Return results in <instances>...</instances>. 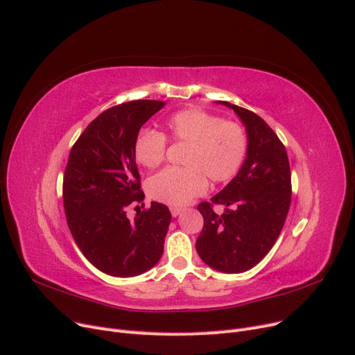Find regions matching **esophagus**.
Here are the masks:
<instances>
[{"instance_id":"esophagus-1","label":"esophagus","mask_w":355,"mask_h":355,"mask_svg":"<svg viewBox=\"0 0 355 355\" xmlns=\"http://www.w3.org/2000/svg\"><path fill=\"white\" fill-rule=\"evenodd\" d=\"M171 214L174 216V218H177V216L181 214V209L180 207H171Z\"/></svg>"}]
</instances>
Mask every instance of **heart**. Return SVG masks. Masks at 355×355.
Returning <instances> with one entry per match:
<instances>
[{
  "instance_id": "heart-1",
  "label": "heart",
  "mask_w": 355,
  "mask_h": 355,
  "mask_svg": "<svg viewBox=\"0 0 355 355\" xmlns=\"http://www.w3.org/2000/svg\"><path fill=\"white\" fill-rule=\"evenodd\" d=\"M166 136L175 144L186 145L184 168H165L152 175L146 189L158 202L182 206L207 189L211 182H225L241 168L246 146V133L235 121L222 120L200 109L181 110L165 123ZM166 150L165 136L157 130L144 129L137 133L133 153L137 164L146 168L158 166Z\"/></svg>"
}]
</instances>
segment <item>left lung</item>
<instances>
[{
    "label": "left lung",
    "instance_id": "obj_1",
    "mask_svg": "<svg viewBox=\"0 0 355 355\" xmlns=\"http://www.w3.org/2000/svg\"><path fill=\"white\" fill-rule=\"evenodd\" d=\"M218 103L242 120L248 146L236 177L210 202L198 205L205 225L196 250L209 267L235 274L255 267L279 238L291 202V174L284 145L263 119ZM213 205H223L224 213L216 214Z\"/></svg>",
    "mask_w": 355,
    "mask_h": 355
}]
</instances>
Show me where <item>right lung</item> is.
<instances>
[{"mask_svg":"<svg viewBox=\"0 0 355 355\" xmlns=\"http://www.w3.org/2000/svg\"><path fill=\"white\" fill-rule=\"evenodd\" d=\"M165 105L135 100L103 112L71 149L64 175V207L71 234L89 263L114 277H135L155 266L171 222L165 205L126 216L142 202L133 145L145 123Z\"/></svg>","mask_w":355,"mask_h":355,"instance_id":"obj_1","label":"right lung"}]
</instances>
